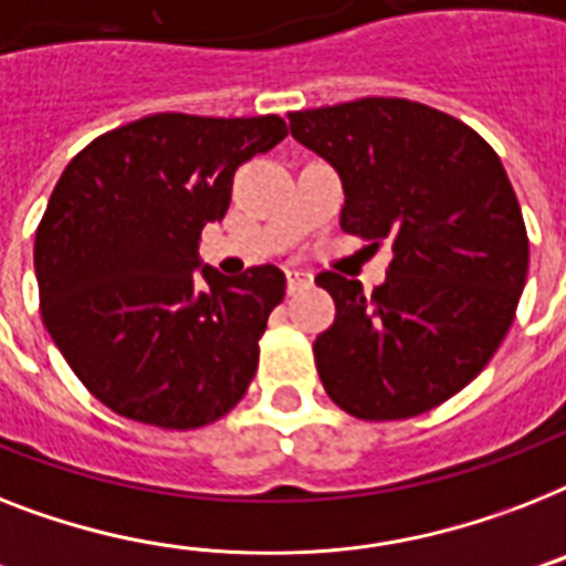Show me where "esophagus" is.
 <instances>
[{
	"instance_id": "34e87169",
	"label": "esophagus",
	"mask_w": 566,
	"mask_h": 566,
	"mask_svg": "<svg viewBox=\"0 0 566 566\" xmlns=\"http://www.w3.org/2000/svg\"><path fill=\"white\" fill-rule=\"evenodd\" d=\"M284 279H287V293H296L314 284V273H307V270H287Z\"/></svg>"
}]
</instances>
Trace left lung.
I'll list each match as a JSON object with an SVG mask.
<instances>
[{"label": "left lung", "mask_w": 566, "mask_h": 566, "mask_svg": "<svg viewBox=\"0 0 566 566\" xmlns=\"http://www.w3.org/2000/svg\"><path fill=\"white\" fill-rule=\"evenodd\" d=\"M291 136L339 174V227L392 243L387 282L319 273L337 316L314 343L331 401L410 418L468 387L521 302L530 238L506 168L459 118L407 98L291 113Z\"/></svg>", "instance_id": "1"}]
</instances>
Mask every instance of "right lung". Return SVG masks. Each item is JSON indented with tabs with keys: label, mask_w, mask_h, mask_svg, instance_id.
I'll list each match as a JSON object with an SVG mask.
<instances>
[{
	"label": "right lung",
	"mask_w": 566,
	"mask_h": 566,
	"mask_svg": "<svg viewBox=\"0 0 566 566\" xmlns=\"http://www.w3.org/2000/svg\"><path fill=\"white\" fill-rule=\"evenodd\" d=\"M287 136L279 116L159 113L104 133L66 165L34 241L43 323L81 384L142 424L227 416L284 298L273 264L227 279L197 255L238 165Z\"/></svg>",
	"instance_id": "right-lung-1"
}]
</instances>
